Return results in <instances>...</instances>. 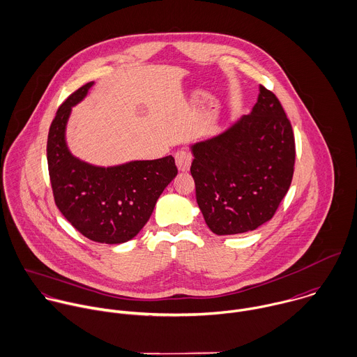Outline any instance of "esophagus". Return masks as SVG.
<instances>
[{"label": "esophagus", "mask_w": 357, "mask_h": 357, "mask_svg": "<svg viewBox=\"0 0 357 357\" xmlns=\"http://www.w3.org/2000/svg\"><path fill=\"white\" fill-rule=\"evenodd\" d=\"M174 159H176V165H177V169L180 172H188L190 170V166H191V160H192V156L190 152L184 151V149H180L174 153Z\"/></svg>", "instance_id": "1"}]
</instances>
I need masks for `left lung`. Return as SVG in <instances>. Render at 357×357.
<instances>
[{
	"label": "left lung",
	"mask_w": 357,
	"mask_h": 357,
	"mask_svg": "<svg viewBox=\"0 0 357 357\" xmlns=\"http://www.w3.org/2000/svg\"><path fill=\"white\" fill-rule=\"evenodd\" d=\"M191 151L197 202L218 236L256 230L274 216L289 190L292 126L278 98L263 86L249 115Z\"/></svg>",
	"instance_id": "8db88e82"
}]
</instances>
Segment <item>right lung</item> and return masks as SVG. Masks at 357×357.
<instances>
[{
	"label": "right lung",
	"mask_w": 357,
	"mask_h": 357,
	"mask_svg": "<svg viewBox=\"0 0 357 357\" xmlns=\"http://www.w3.org/2000/svg\"><path fill=\"white\" fill-rule=\"evenodd\" d=\"M94 82L70 94L51 123L47 160L54 199L65 219L84 237L101 243H121L135 237L149 220L158 198L177 176L172 155L132 160L111 167L73 156L65 131L72 107L87 96Z\"/></svg>",
	"instance_id": "obj_1"
}]
</instances>
